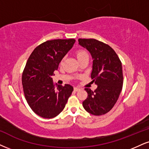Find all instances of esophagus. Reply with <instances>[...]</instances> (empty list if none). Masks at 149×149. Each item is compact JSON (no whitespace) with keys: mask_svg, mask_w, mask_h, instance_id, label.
<instances>
[{"mask_svg":"<svg viewBox=\"0 0 149 149\" xmlns=\"http://www.w3.org/2000/svg\"><path fill=\"white\" fill-rule=\"evenodd\" d=\"M74 90L75 91H79L80 88L79 87H74Z\"/></svg>","mask_w":149,"mask_h":149,"instance_id":"obj_1","label":"esophagus"}]
</instances>
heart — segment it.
<instances>
[{
  "instance_id": "heart-1",
  "label": "heart",
  "mask_w": 149,
  "mask_h": 149,
  "mask_svg": "<svg viewBox=\"0 0 149 149\" xmlns=\"http://www.w3.org/2000/svg\"><path fill=\"white\" fill-rule=\"evenodd\" d=\"M76 57L77 58V60L79 61L81 59L85 58H88V54L87 52L85 50H83V49H79L76 52ZM63 61V60L61 61V62Z\"/></svg>"
}]
</instances>
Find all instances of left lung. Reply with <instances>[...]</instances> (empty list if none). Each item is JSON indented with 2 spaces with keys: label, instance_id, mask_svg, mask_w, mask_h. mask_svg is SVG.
<instances>
[{
  "label": "left lung",
  "instance_id": "8db88e82",
  "mask_svg": "<svg viewBox=\"0 0 149 149\" xmlns=\"http://www.w3.org/2000/svg\"><path fill=\"white\" fill-rule=\"evenodd\" d=\"M79 44L91 53L93 58L91 78L97 86L95 91L86 88L88 97L84 109L93 115H102L113 108L123 86L122 66L114 49L94 38H79Z\"/></svg>",
  "mask_w": 149,
  "mask_h": 149
}]
</instances>
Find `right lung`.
Segmentation results:
<instances>
[{"instance_id": "add662e5", "label": "right lung", "mask_w": 149, "mask_h": 149, "mask_svg": "<svg viewBox=\"0 0 149 149\" xmlns=\"http://www.w3.org/2000/svg\"><path fill=\"white\" fill-rule=\"evenodd\" d=\"M74 42L73 38L47 41L36 47L27 60L22 84L27 104L38 116L47 119L57 116L72 93L70 84H56L55 88L52 76Z\"/></svg>"}]
</instances>
